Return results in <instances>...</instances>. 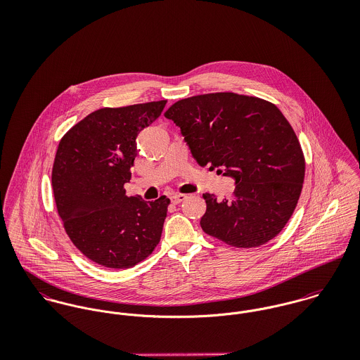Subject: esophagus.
<instances>
[{"label": "esophagus", "mask_w": 360, "mask_h": 360, "mask_svg": "<svg viewBox=\"0 0 360 360\" xmlns=\"http://www.w3.org/2000/svg\"><path fill=\"white\" fill-rule=\"evenodd\" d=\"M186 198H187V195H184V194H179V193H177V194H173V195L170 197L172 202H173V204H176V205H177V204H180V202H183Z\"/></svg>", "instance_id": "34e87169"}]
</instances>
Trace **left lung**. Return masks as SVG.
Listing matches in <instances>:
<instances>
[{"mask_svg": "<svg viewBox=\"0 0 360 360\" xmlns=\"http://www.w3.org/2000/svg\"><path fill=\"white\" fill-rule=\"evenodd\" d=\"M163 115L181 129L200 166L236 179L229 198L202 195L206 234L236 248L273 240L292 216L305 179L304 151L281 110L252 96L212 93L180 100Z\"/></svg>", "mask_w": 360, "mask_h": 360, "instance_id": "1", "label": "left lung"}]
</instances>
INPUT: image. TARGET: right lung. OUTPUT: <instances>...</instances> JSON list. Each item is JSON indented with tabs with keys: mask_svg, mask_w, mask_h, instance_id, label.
Wrapping results in <instances>:
<instances>
[{
	"mask_svg": "<svg viewBox=\"0 0 360 360\" xmlns=\"http://www.w3.org/2000/svg\"><path fill=\"white\" fill-rule=\"evenodd\" d=\"M166 101L101 108L60 139L52 190L56 210L73 245L109 269H129L154 252L170 200L127 197L124 183L137 156L136 139Z\"/></svg>",
	"mask_w": 360,
	"mask_h": 360,
	"instance_id": "1",
	"label": "right lung"
}]
</instances>
